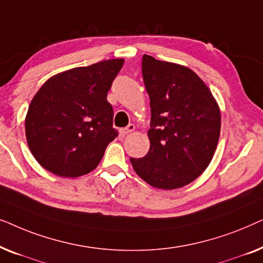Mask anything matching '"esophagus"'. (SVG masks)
<instances>
[{"label":"esophagus","instance_id":"1","mask_svg":"<svg viewBox=\"0 0 263 263\" xmlns=\"http://www.w3.org/2000/svg\"><path fill=\"white\" fill-rule=\"evenodd\" d=\"M134 130H135V125L134 124H129L128 127L120 129V135L121 136H125V135H128L129 133H132V132H134Z\"/></svg>","mask_w":263,"mask_h":263}]
</instances>
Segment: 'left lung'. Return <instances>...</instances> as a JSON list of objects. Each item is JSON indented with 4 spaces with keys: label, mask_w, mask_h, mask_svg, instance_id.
Segmentation results:
<instances>
[{
    "label": "left lung",
    "mask_w": 263,
    "mask_h": 263,
    "mask_svg": "<svg viewBox=\"0 0 263 263\" xmlns=\"http://www.w3.org/2000/svg\"><path fill=\"white\" fill-rule=\"evenodd\" d=\"M142 77L151 100V147L145 157L130 158V163L154 188H182L199 177L214 156L220 109L207 85L188 67L143 55Z\"/></svg>",
    "instance_id": "obj_1"
}]
</instances>
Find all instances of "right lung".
<instances>
[{
	"label": "right lung",
	"instance_id": "1",
	"mask_svg": "<svg viewBox=\"0 0 263 263\" xmlns=\"http://www.w3.org/2000/svg\"><path fill=\"white\" fill-rule=\"evenodd\" d=\"M123 59L53 75L32 99L25 120L28 148L45 170L79 177L95 170L117 136L107 92Z\"/></svg>",
	"mask_w": 263,
	"mask_h": 263
}]
</instances>
